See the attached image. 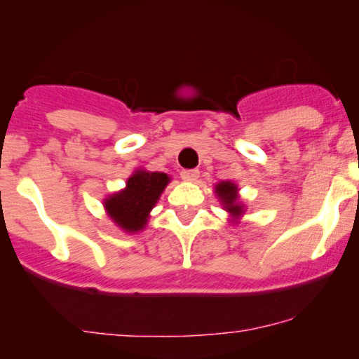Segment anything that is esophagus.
<instances>
[{"label":"esophagus","mask_w":359,"mask_h":359,"mask_svg":"<svg viewBox=\"0 0 359 359\" xmlns=\"http://www.w3.org/2000/svg\"><path fill=\"white\" fill-rule=\"evenodd\" d=\"M181 178L189 181V183H194L199 178V170H183L181 171Z\"/></svg>","instance_id":"1"}]
</instances>
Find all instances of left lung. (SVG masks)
Listing matches in <instances>:
<instances>
[{
	"label": "left lung",
	"mask_w": 359,
	"mask_h": 359,
	"mask_svg": "<svg viewBox=\"0 0 359 359\" xmlns=\"http://www.w3.org/2000/svg\"><path fill=\"white\" fill-rule=\"evenodd\" d=\"M237 191H238L237 186L230 183V181H222V183L215 186V194H217V198L220 203H222L224 209L227 210V212H230L233 220H237L240 215L243 214V205L238 203Z\"/></svg>",
	"instance_id": "left-lung-1"
}]
</instances>
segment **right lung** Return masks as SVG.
I'll return each instance as SVG.
<instances>
[{
  "instance_id": "add662e5",
  "label": "right lung",
  "mask_w": 359,
  "mask_h": 359,
  "mask_svg": "<svg viewBox=\"0 0 359 359\" xmlns=\"http://www.w3.org/2000/svg\"><path fill=\"white\" fill-rule=\"evenodd\" d=\"M170 176L160 171L137 170L127 180L126 188L111 194L104 201L109 217L126 232H139L149 222L150 210L154 209L160 194L163 193Z\"/></svg>"
}]
</instances>
